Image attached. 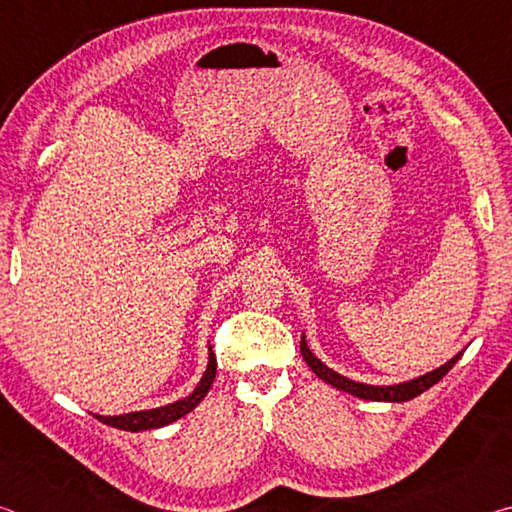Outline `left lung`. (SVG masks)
Returning <instances> with one entry per match:
<instances>
[{
  "label": "left lung",
  "instance_id": "8db88e82",
  "mask_svg": "<svg viewBox=\"0 0 512 512\" xmlns=\"http://www.w3.org/2000/svg\"><path fill=\"white\" fill-rule=\"evenodd\" d=\"M300 352H302V357H305L307 366L314 370L320 379L327 381L329 386H334V388H339V391H345V393H350L354 397H359V400H372V402H409V400H413V397H418L420 393L429 391L433 384H438V381L443 379L449 370H452L454 363L461 359V354H463V350L454 354V357L449 359L447 363H443V366L436 368V370L427 372V375H420L415 379L402 381V384L375 386V384H363V381H354L350 377H343L336 370L325 366V363L309 350L305 334H302V339H300Z\"/></svg>",
  "mask_w": 512,
  "mask_h": 512
}]
</instances>
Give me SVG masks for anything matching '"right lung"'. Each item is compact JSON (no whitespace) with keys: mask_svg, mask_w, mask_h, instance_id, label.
<instances>
[{"mask_svg":"<svg viewBox=\"0 0 512 512\" xmlns=\"http://www.w3.org/2000/svg\"><path fill=\"white\" fill-rule=\"evenodd\" d=\"M207 368L203 372L201 381H198L196 388L183 400H176L171 404L158 406V409H144V411H131V413H121V415H94V418L101 420L103 424L115 429H124V431H144V429H158L164 427V424H171L183 418L189 411H194L198 404L203 402V397L207 391L212 388V381L216 377V357L212 352V345L207 348Z\"/></svg>","mask_w":512,"mask_h":512,"instance_id":"add662e5","label":"right lung"}]
</instances>
